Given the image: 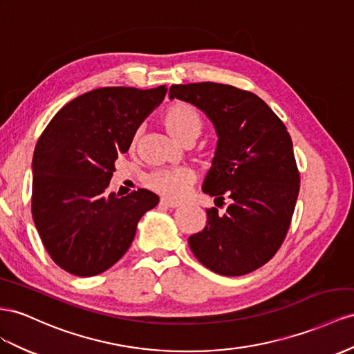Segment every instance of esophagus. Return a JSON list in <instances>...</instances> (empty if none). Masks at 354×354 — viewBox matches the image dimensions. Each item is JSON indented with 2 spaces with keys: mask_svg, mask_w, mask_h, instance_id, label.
Returning a JSON list of instances; mask_svg holds the SVG:
<instances>
[{
  "mask_svg": "<svg viewBox=\"0 0 354 354\" xmlns=\"http://www.w3.org/2000/svg\"><path fill=\"white\" fill-rule=\"evenodd\" d=\"M159 205L165 207V208H177V207H180V203H174V201H169L167 198H160Z\"/></svg>",
  "mask_w": 354,
  "mask_h": 354,
  "instance_id": "esophagus-1",
  "label": "esophagus"
}]
</instances>
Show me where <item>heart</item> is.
Masks as SVG:
<instances>
[{"label": "heart", "instance_id": "obj_1", "mask_svg": "<svg viewBox=\"0 0 354 354\" xmlns=\"http://www.w3.org/2000/svg\"><path fill=\"white\" fill-rule=\"evenodd\" d=\"M162 123L165 129L181 142H192L203 128L199 114L194 107L183 101L171 102L162 113ZM137 142V136L133 137L132 145ZM195 174L187 168H165L156 169L145 178V185L153 190V192L169 198L180 199L183 198L189 187L194 185Z\"/></svg>", "mask_w": 354, "mask_h": 354}]
</instances>
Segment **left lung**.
<instances>
[{"mask_svg":"<svg viewBox=\"0 0 354 354\" xmlns=\"http://www.w3.org/2000/svg\"><path fill=\"white\" fill-rule=\"evenodd\" d=\"M203 110L218 136L203 190L223 214L207 208V225L189 236L196 259L216 274L236 277L261 268L279 252L299 194L292 138L257 95L231 84H173L169 100Z\"/></svg>","mask_w":354,"mask_h":354,"instance_id":"8db88e82","label":"left lung"}]
</instances>
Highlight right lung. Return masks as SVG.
I'll list each match as a JSON object with an SVG mask.
<instances>
[{
    "instance_id": "right-lung-1",
    "label": "right lung",
    "mask_w": 354,
    "mask_h": 354,
    "mask_svg": "<svg viewBox=\"0 0 354 354\" xmlns=\"http://www.w3.org/2000/svg\"><path fill=\"white\" fill-rule=\"evenodd\" d=\"M167 86H109L64 106L37 141L31 212L43 245L66 272L107 271L136 236L137 223L159 196L138 189L107 195L114 160L127 153L137 128L162 102Z\"/></svg>"
}]
</instances>
